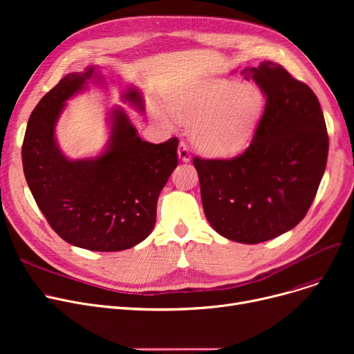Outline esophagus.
Here are the masks:
<instances>
[{"label": "esophagus", "mask_w": 354, "mask_h": 354, "mask_svg": "<svg viewBox=\"0 0 354 354\" xmlns=\"http://www.w3.org/2000/svg\"><path fill=\"white\" fill-rule=\"evenodd\" d=\"M178 155H179V159L182 162H189L191 160V151L188 145L185 142H180L179 143V149H178Z\"/></svg>", "instance_id": "34e87169"}]
</instances>
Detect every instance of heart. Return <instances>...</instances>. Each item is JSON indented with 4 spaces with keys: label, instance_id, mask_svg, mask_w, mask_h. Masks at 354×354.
<instances>
[{
    "label": "heart",
    "instance_id": "heart-1",
    "mask_svg": "<svg viewBox=\"0 0 354 354\" xmlns=\"http://www.w3.org/2000/svg\"><path fill=\"white\" fill-rule=\"evenodd\" d=\"M267 107V96L252 83L211 79L180 91L169 111L156 106L153 116L165 126L175 119L195 123L194 142L209 156H231L250 143Z\"/></svg>",
    "mask_w": 354,
    "mask_h": 354
}]
</instances>
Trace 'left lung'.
<instances>
[{"mask_svg": "<svg viewBox=\"0 0 354 354\" xmlns=\"http://www.w3.org/2000/svg\"><path fill=\"white\" fill-rule=\"evenodd\" d=\"M241 74L267 96L251 145L232 159L194 158L203 212L235 243L258 244L306 216L324 175L328 136L313 90L280 64L263 62Z\"/></svg>", "mask_w": 354, "mask_h": 354, "instance_id": "8db88e82", "label": "left lung"}]
</instances>
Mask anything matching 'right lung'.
I'll list each match as a JSON object with an SVG mask.
<instances>
[{
  "mask_svg": "<svg viewBox=\"0 0 354 354\" xmlns=\"http://www.w3.org/2000/svg\"><path fill=\"white\" fill-rule=\"evenodd\" d=\"M102 80L96 66L68 73L39 102L23 142L28 188L50 227L66 243L90 251H123L152 232L160 191L178 166V138L155 145L138 135L122 107H111L110 133L96 158L68 159L55 140L66 102ZM122 99L143 111V97L127 88Z\"/></svg>",
  "mask_w": 354,
  "mask_h": 354,
  "instance_id": "1",
  "label": "right lung"
}]
</instances>
